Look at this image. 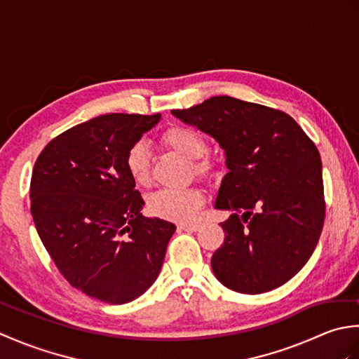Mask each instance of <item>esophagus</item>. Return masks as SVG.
I'll return each mask as SVG.
<instances>
[{
  "label": "esophagus",
  "instance_id": "esophagus-1",
  "mask_svg": "<svg viewBox=\"0 0 359 359\" xmlns=\"http://www.w3.org/2000/svg\"><path fill=\"white\" fill-rule=\"evenodd\" d=\"M179 228L185 231H197L201 228V224H180Z\"/></svg>",
  "mask_w": 359,
  "mask_h": 359
}]
</instances>
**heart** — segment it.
<instances>
[{"mask_svg":"<svg viewBox=\"0 0 359 359\" xmlns=\"http://www.w3.org/2000/svg\"><path fill=\"white\" fill-rule=\"evenodd\" d=\"M160 142L189 160L196 179L210 180L217 170L216 160L208 154V142L199 129L184 125H172L160 134ZM125 166L137 187L151 185V156L143 142H135L128 148ZM203 205V194L197 188L158 189L148 197L147 208L152 216L187 222L193 219Z\"/></svg>","mask_w":359,"mask_h":359,"instance_id":"b5f03b06","label":"heart"}]
</instances>
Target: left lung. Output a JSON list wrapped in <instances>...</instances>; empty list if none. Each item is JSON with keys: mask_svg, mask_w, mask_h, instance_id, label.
I'll list each match as a JSON object with an SVG mask.
<instances>
[{"mask_svg": "<svg viewBox=\"0 0 359 359\" xmlns=\"http://www.w3.org/2000/svg\"><path fill=\"white\" fill-rule=\"evenodd\" d=\"M172 114L225 149L230 172L216 208L231 215L220 224L224 245L211 257L216 278L247 294L284 285L313 255L324 226L316 144L284 111L228 95Z\"/></svg>", "mask_w": 359, "mask_h": 359, "instance_id": "left-lung-1", "label": "left lung"}]
</instances>
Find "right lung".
<instances>
[{"instance_id": "obj_1", "label": "right lung", "mask_w": 359, "mask_h": 359, "mask_svg": "<svg viewBox=\"0 0 359 359\" xmlns=\"http://www.w3.org/2000/svg\"><path fill=\"white\" fill-rule=\"evenodd\" d=\"M160 114H104L52 139L30 179L38 236L69 284L106 304L143 294L162 269L175 225L143 217L125 156Z\"/></svg>"}]
</instances>
